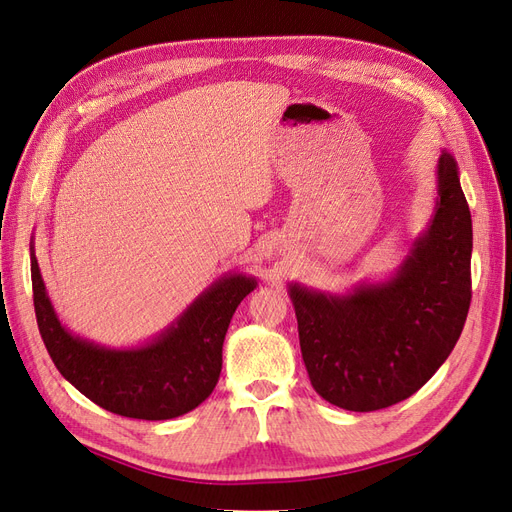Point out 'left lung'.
Returning <instances> with one entry per match:
<instances>
[{
	"label": "left lung",
	"mask_w": 512,
	"mask_h": 512,
	"mask_svg": "<svg viewBox=\"0 0 512 512\" xmlns=\"http://www.w3.org/2000/svg\"><path fill=\"white\" fill-rule=\"evenodd\" d=\"M425 232L387 280L346 293L289 285L308 378L323 400L370 412L419 391L464 329L472 285V219L459 168L442 151Z\"/></svg>",
	"instance_id": "obj_1"
}]
</instances>
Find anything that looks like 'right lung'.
<instances>
[{
	"mask_svg": "<svg viewBox=\"0 0 512 512\" xmlns=\"http://www.w3.org/2000/svg\"><path fill=\"white\" fill-rule=\"evenodd\" d=\"M31 285L46 351L65 381L114 415L163 421L200 406L219 381L223 340L255 276L229 272L204 289L161 334L140 346H110L74 336L46 293L31 242Z\"/></svg>",
	"mask_w": 512,
	"mask_h": 512,
	"instance_id": "add662e5",
	"label": "right lung"
}]
</instances>
